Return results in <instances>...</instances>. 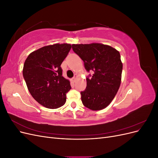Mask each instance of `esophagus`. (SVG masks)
I'll return each mask as SVG.
<instances>
[{
    "instance_id": "34e87169",
    "label": "esophagus",
    "mask_w": 158,
    "mask_h": 158,
    "mask_svg": "<svg viewBox=\"0 0 158 158\" xmlns=\"http://www.w3.org/2000/svg\"><path fill=\"white\" fill-rule=\"evenodd\" d=\"M76 75H75V76H74V77L73 78V79H72V80H73V82H74L75 81H76Z\"/></svg>"
}]
</instances>
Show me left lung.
<instances>
[{
  "mask_svg": "<svg viewBox=\"0 0 158 158\" xmlns=\"http://www.w3.org/2000/svg\"><path fill=\"white\" fill-rule=\"evenodd\" d=\"M72 48L84 61L87 72V86L80 92L84 106L98 111L112 102L120 87L123 64L119 52L100 44H73Z\"/></svg>",
  "mask_w": 158,
  "mask_h": 158,
  "instance_id": "obj_1",
  "label": "left lung"
}]
</instances>
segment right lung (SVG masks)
Segmentation results:
<instances>
[{
    "label": "right lung",
    "mask_w": 158,
    "mask_h": 158,
    "mask_svg": "<svg viewBox=\"0 0 158 158\" xmlns=\"http://www.w3.org/2000/svg\"><path fill=\"white\" fill-rule=\"evenodd\" d=\"M70 49L67 44L43 47L30 53L23 64V76L28 90L47 108H59L66 102L71 86L63 76L60 65Z\"/></svg>",
    "instance_id": "obj_1"
}]
</instances>
